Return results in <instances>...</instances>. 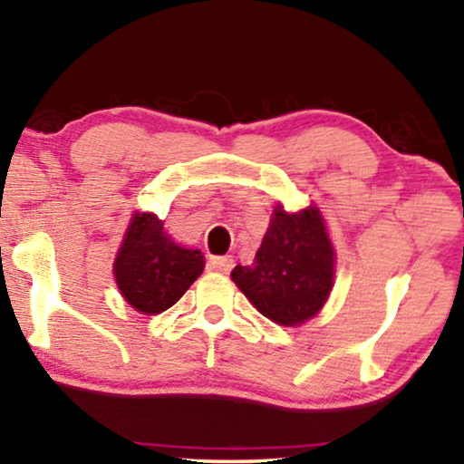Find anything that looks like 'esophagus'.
<instances>
[{
    "instance_id": "esophagus-1",
    "label": "esophagus",
    "mask_w": 464,
    "mask_h": 464,
    "mask_svg": "<svg viewBox=\"0 0 464 464\" xmlns=\"http://www.w3.org/2000/svg\"><path fill=\"white\" fill-rule=\"evenodd\" d=\"M213 270L221 272V275H227L234 268V259L230 256H224V257H211V262H208Z\"/></svg>"
}]
</instances>
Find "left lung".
Returning <instances> with one entry per match:
<instances>
[{"label": "left lung", "instance_id": "1", "mask_svg": "<svg viewBox=\"0 0 464 464\" xmlns=\"http://www.w3.org/2000/svg\"><path fill=\"white\" fill-rule=\"evenodd\" d=\"M335 253L316 207L272 213L251 266H237L232 281L272 323L295 327L323 308L334 287Z\"/></svg>", "mask_w": 464, "mask_h": 464}]
</instances>
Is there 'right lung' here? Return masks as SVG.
<instances>
[{"mask_svg": "<svg viewBox=\"0 0 464 464\" xmlns=\"http://www.w3.org/2000/svg\"><path fill=\"white\" fill-rule=\"evenodd\" d=\"M202 270V253L177 245L154 213L132 218L113 262L120 294L143 314H160L173 306Z\"/></svg>", "mask_w": 464, "mask_h": 464, "instance_id": "obj_1", "label": "right lung"}]
</instances>
